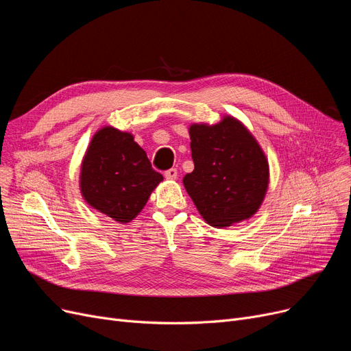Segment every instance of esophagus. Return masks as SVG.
I'll return each mask as SVG.
<instances>
[{"label": "esophagus", "instance_id": "obj_1", "mask_svg": "<svg viewBox=\"0 0 351 351\" xmlns=\"http://www.w3.org/2000/svg\"><path fill=\"white\" fill-rule=\"evenodd\" d=\"M165 178H166V179H171V180H175V179L178 178V171H176L175 168L168 169V171L165 172Z\"/></svg>", "mask_w": 351, "mask_h": 351}]
</instances>
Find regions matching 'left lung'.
<instances>
[{
	"instance_id": "8db88e82",
	"label": "left lung",
	"mask_w": 351,
	"mask_h": 351,
	"mask_svg": "<svg viewBox=\"0 0 351 351\" xmlns=\"http://www.w3.org/2000/svg\"><path fill=\"white\" fill-rule=\"evenodd\" d=\"M193 172L183 185L205 222L229 228L259 210L269 186V163L249 129L233 117L189 128Z\"/></svg>"
}]
</instances>
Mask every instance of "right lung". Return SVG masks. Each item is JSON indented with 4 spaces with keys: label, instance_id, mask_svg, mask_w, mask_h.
<instances>
[{
    "label": "right lung",
    "instance_id": "add662e5",
    "mask_svg": "<svg viewBox=\"0 0 351 351\" xmlns=\"http://www.w3.org/2000/svg\"><path fill=\"white\" fill-rule=\"evenodd\" d=\"M162 180L132 134L104 126L92 136L80 176L81 193L89 206L128 223Z\"/></svg>",
    "mask_w": 351,
    "mask_h": 351
}]
</instances>
